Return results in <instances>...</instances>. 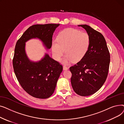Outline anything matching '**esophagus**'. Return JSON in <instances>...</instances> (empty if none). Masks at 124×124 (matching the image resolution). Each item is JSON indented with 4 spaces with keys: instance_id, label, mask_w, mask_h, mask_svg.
Returning <instances> with one entry per match:
<instances>
[{
    "instance_id": "esophagus-1",
    "label": "esophagus",
    "mask_w": 124,
    "mask_h": 124,
    "mask_svg": "<svg viewBox=\"0 0 124 124\" xmlns=\"http://www.w3.org/2000/svg\"><path fill=\"white\" fill-rule=\"evenodd\" d=\"M63 70H68L69 68H68V67H66V66H63Z\"/></svg>"
}]
</instances>
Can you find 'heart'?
<instances>
[{
	"label": "heart",
	"instance_id": "heart-1",
	"mask_svg": "<svg viewBox=\"0 0 124 124\" xmlns=\"http://www.w3.org/2000/svg\"><path fill=\"white\" fill-rule=\"evenodd\" d=\"M90 37L85 32L73 28L61 31L57 36V40L52 42V50L55 59L59 61L65 53L63 63L68 64L73 61L78 62L84 57L89 49Z\"/></svg>",
	"mask_w": 124,
	"mask_h": 124
}]
</instances>
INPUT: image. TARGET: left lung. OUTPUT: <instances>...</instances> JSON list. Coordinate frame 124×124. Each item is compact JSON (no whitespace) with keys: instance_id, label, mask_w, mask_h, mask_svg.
<instances>
[{"instance_id":"obj_1","label":"left lung","mask_w":124,"mask_h":124,"mask_svg":"<svg viewBox=\"0 0 124 124\" xmlns=\"http://www.w3.org/2000/svg\"><path fill=\"white\" fill-rule=\"evenodd\" d=\"M89 34L91 43L86 55L70 67L71 83L75 93L80 96L92 95L103 85L108 76L110 55L103 35L86 24L78 25Z\"/></svg>"}]
</instances>
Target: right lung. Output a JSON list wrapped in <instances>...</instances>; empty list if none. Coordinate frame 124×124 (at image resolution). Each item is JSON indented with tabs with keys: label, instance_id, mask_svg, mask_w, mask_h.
<instances>
[{
	"label": "right lung",
	"instance_id": "1",
	"mask_svg": "<svg viewBox=\"0 0 124 124\" xmlns=\"http://www.w3.org/2000/svg\"><path fill=\"white\" fill-rule=\"evenodd\" d=\"M59 25L49 23L31 26L16 45L12 61L15 73L23 88L36 98L47 99L52 95L63 67L46 53L40 61H31L25 52V42L37 38L46 48L50 49L53 33Z\"/></svg>",
	"mask_w": 124,
	"mask_h": 124
}]
</instances>
